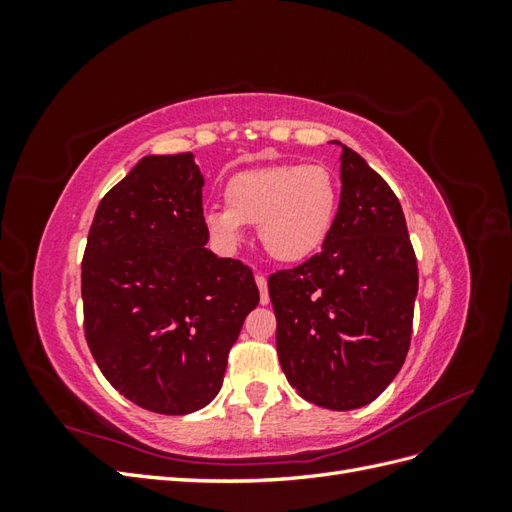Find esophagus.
Here are the masks:
<instances>
[{
	"instance_id": "34e87169",
	"label": "esophagus",
	"mask_w": 512,
	"mask_h": 512,
	"mask_svg": "<svg viewBox=\"0 0 512 512\" xmlns=\"http://www.w3.org/2000/svg\"><path fill=\"white\" fill-rule=\"evenodd\" d=\"M256 284L260 288V303L267 305L269 303V290H267V277L265 275H256Z\"/></svg>"
}]
</instances>
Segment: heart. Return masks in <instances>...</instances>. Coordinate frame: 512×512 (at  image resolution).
Returning a JSON list of instances; mask_svg holds the SVG:
<instances>
[{
	"instance_id": "b5f03b06",
	"label": "heart",
	"mask_w": 512,
	"mask_h": 512,
	"mask_svg": "<svg viewBox=\"0 0 512 512\" xmlns=\"http://www.w3.org/2000/svg\"><path fill=\"white\" fill-rule=\"evenodd\" d=\"M224 198L226 205H213L203 213L215 243L235 250L245 224H258V239L271 258L297 262L327 241L339 190L327 166L277 162L230 177Z\"/></svg>"
}]
</instances>
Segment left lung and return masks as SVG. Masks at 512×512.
I'll use <instances>...</instances> for the list:
<instances>
[{"instance_id": "left-lung-1", "label": "left lung", "mask_w": 512, "mask_h": 512, "mask_svg": "<svg viewBox=\"0 0 512 512\" xmlns=\"http://www.w3.org/2000/svg\"><path fill=\"white\" fill-rule=\"evenodd\" d=\"M342 147V196L322 250L269 277L284 374L303 399L329 410L367 406L397 376L418 290L395 192Z\"/></svg>"}]
</instances>
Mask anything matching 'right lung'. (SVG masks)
<instances>
[{"mask_svg": "<svg viewBox=\"0 0 512 512\" xmlns=\"http://www.w3.org/2000/svg\"><path fill=\"white\" fill-rule=\"evenodd\" d=\"M194 156H145L96 209L81 269L85 339L115 389L158 414L220 393L260 294L252 269L207 250Z\"/></svg>", "mask_w": 512, "mask_h": 512, "instance_id": "1", "label": "right lung"}]
</instances>
